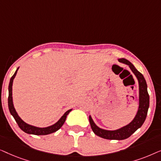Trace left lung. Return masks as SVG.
<instances>
[{"mask_svg": "<svg viewBox=\"0 0 161 161\" xmlns=\"http://www.w3.org/2000/svg\"><path fill=\"white\" fill-rule=\"evenodd\" d=\"M118 61L119 62L128 65L130 69L137 78L138 82V108L135 117L129 124L114 130L99 127L94 123L91 115H89L90 125L94 134L105 139L109 140H124L129 138L144 124L149 106V96L147 92V85L144 77L128 60L122 58H118Z\"/></svg>", "mask_w": 161, "mask_h": 161, "instance_id": "obj_1", "label": "left lung"}]
</instances>
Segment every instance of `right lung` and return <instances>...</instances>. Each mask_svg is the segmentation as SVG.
Instances as JSON below:
<instances>
[{"instance_id": "1", "label": "right lung", "mask_w": 161, "mask_h": 161, "mask_svg": "<svg viewBox=\"0 0 161 161\" xmlns=\"http://www.w3.org/2000/svg\"><path fill=\"white\" fill-rule=\"evenodd\" d=\"M19 67L17 68L16 71H15L14 74L13 75V76L11 78L9 81V85H8V109H9L10 114H12L13 117L16 121V122L18 125L22 130L25 132V133L28 134H32V135H36V136H43V135H48V134L53 133L54 132H56L59 129L62 127L64 123L65 122L66 118L67 116L69 114L70 111L72 109L68 110L64 114V115L59 119L58 122H56L55 124L50 125V126L46 127H39L34 126V125H31L29 124L24 122L22 119L19 117L18 114L17 113L16 110L14 108V103H13V97H12V85H13V81L16 76L17 72L18 71Z\"/></svg>"}]
</instances>
